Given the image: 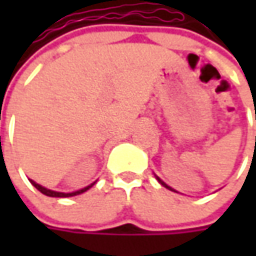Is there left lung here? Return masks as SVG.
Returning a JSON list of instances; mask_svg holds the SVG:
<instances>
[{
  "instance_id": "8db88e82",
  "label": "left lung",
  "mask_w": 256,
  "mask_h": 256,
  "mask_svg": "<svg viewBox=\"0 0 256 256\" xmlns=\"http://www.w3.org/2000/svg\"><path fill=\"white\" fill-rule=\"evenodd\" d=\"M255 120H256V116H255ZM155 178H156V180H158V182H160V184H161V185H162V186H165V188H166V190H170V191L176 192V191H175V190H174V188H171V186H168V185H166V184H165V182H164L162 180H161V178H160V176H156V175H155Z\"/></svg>"
}]
</instances>
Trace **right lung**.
I'll return each instance as SVG.
<instances>
[{
	"label": "right lung",
	"mask_w": 256,
	"mask_h": 256,
	"mask_svg": "<svg viewBox=\"0 0 256 256\" xmlns=\"http://www.w3.org/2000/svg\"><path fill=\"white\" fill-rule=\"evenodd\" d=\"M30 182L34 185L35 188L38 190L40 192H42L44 195H46V196H52V198H68V196H75V195H80V194H82V192L88 191L91 186H92L95 182H92V184H90L88 186H85V188H82V190H78V191H74V192H58V191H52V190H48V188H45V186H42V185H40V184H36L35 181H32V180H30Z\"/></svg>",
	"instance_id": "1"
}]
</instances>
